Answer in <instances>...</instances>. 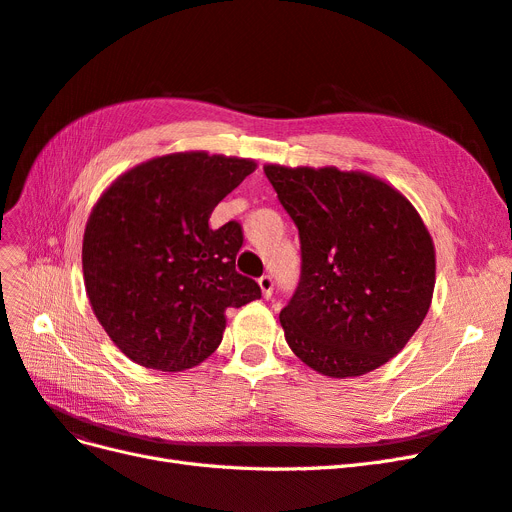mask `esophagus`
<instances>
[{"label":"esophagus","mask_w":512,"mask_h":512,"mask_svg":"<svg viewBox=\"0 0 512 512\" xmlns=\"http://www.w3.org/2000/svg\"><path fill=\"white\" fill-rule=\"evenodd\" d=\"M258 286H260V290H262V297H271L273 294V286H275V282H273V277L271 275H262L260 280H258Z\"/></svg>","instance_id":"1"}]
</instances>
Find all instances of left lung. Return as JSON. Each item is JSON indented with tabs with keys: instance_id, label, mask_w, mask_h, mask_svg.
Listing matches in <instances>:
<instances>
[{
	"instance_id": "1",
	"label": "left lung",
	"mask_w": 512,
	"mask_h": 512,
	"mask_svg": "<svg viewBox=\"0 0 512 512\" xmlns=\"http://www.w3.org/2000/svg\"><path fill=\"white\" fill-rule=\"evenodd\" d=\"M299 230L301 277L280 312L290 350L331 378L363 376L408 344L425 320L436 252L421 215L365 173L267 164Z\"/></svg>"
}]
</instances>
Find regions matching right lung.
Masks as SVG:
<instances>
[{"mask_svg": "<svg viewBox=\"0 0 512 512\" xmlns=\"http://www.w3.org/2000/svg\"><path fill=\"white\" fill-rule=\"evenodd\" d=\"M256 170L252 160L170 153L121 175L96 203L83 237L94 314L143 367L183 371L222 342L224 312L260 299L235 269L239 222L213 230L220 200Z\"/></svg>", "mask_w": 512, "mask_h": 512, "instance_id": "obj_1", "label": "right lung"}]
</instances>
